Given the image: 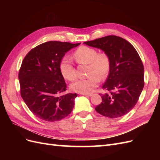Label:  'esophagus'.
Segmentation results:
<instances>
[{"instance_id":"esophagus-1","label":"esophagus","mask_w":160,"mask_h":160,"mask_svg":"<svg viewBox=\"0 0 160 160\" xmlns=\"http://www.w3.org/2000/svg\"><path fill=\"white\" fill-rule=\"evenodd\" d=\"M81 95H83V96H89L91 97L92 96V93H81Z\"/></svg>"}]
</instances>
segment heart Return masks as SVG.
I'll return each instance as SVG.
<instances>
[{"mask_svg":"<svg viewBox=\"0 0 160 160\" xmlns=\"http://www.w3.org/2000/svg\"><path fill=\"white\" fill-rule=\"evenodd\" d=\"M74 58L80 64H89L86 79L78 80L71 84V89L80 93H92L98 85L100 78L104 79L109 73L111 61L105 53H98L92 47L81 46L74 52ZM60 70L62 76L68 80L76 78V71L69 56H64L60 63Z\"/></svg>","mask_w":160,"mask_h":160,"instance_id":"1","label":"heart"}]
</instances>
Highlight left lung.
<instances>
[{
    "instance_id": "8db88e82",
    "label": "left lung",
    "mask_w": 160,
    "mask_h": 160,
    "mask_svg": "<svg viewBox=\"0 0 160 160\" xmlns=\"http://www.w3.org/2000/svg\"><path fill=\"white\" fill-rule=\"evenodd\" d=\"M102 50L109 57V73L102 88V102L96 107L98 113L109 118L127 114L135 107L144 88V69L140 57L127 40L107 36L84 42Z\"/></svg>"
}]
</instances>
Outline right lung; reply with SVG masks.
<instances>
[{
	"label": "right lung",
	"instance_id": "right-lung-1",
	"mask_svg": "<svg viewBox=\"0 0 160 160\" xmlns=\"http://www.w3.org/2000/svg\"><path fill=\"white\" fill-rule=\"evenodd\" d=\"M80 44L46 42L24 58L18 73L20 95L29 110L41 120H60L72 111L77 94H62L67 86L60 63L68 51Z\"/></svg>",
	"mask_w": 160,
	"mask_h": 160
}]
</instances>
